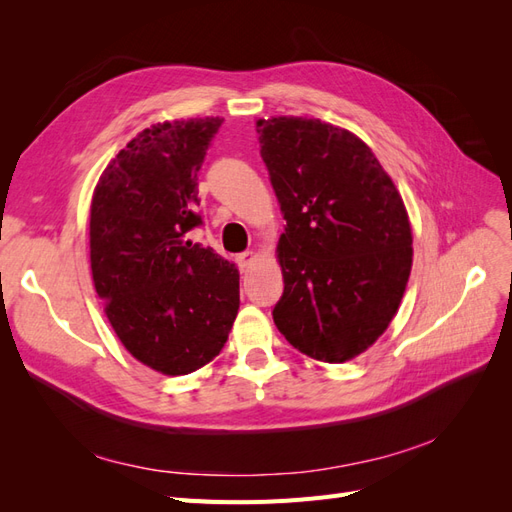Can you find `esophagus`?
Returning <instances> with one entry per match:
<instances>
[{
    "instance_id": "esophagus-1",
    "label": "esophagus",
    "mask_w": 512,
    "mask_h": 512,
    "mask_svg": "<svg viewBox=\"0 0 512 512\" xmlns=\"http://www.w3.org/2000/svg\"><path fill=\"white\" fill-rule=\"evenodd\" d=\"M254 258H256V254H254V252H243V254H239V256H237V265H239V269H241V271H245L247 267L252 265Z\"/></svg>"
}]
</instances>
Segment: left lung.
I'll return each instance as SVG.
<instances>
[{
	"label": "left lung",
	"mask_w": 512,
	"mask_h": 512,
	"mask_svg": "<svg viewBox=\"0 0 512 512\" xmlns=\"http://www.w3.org/2000/svg\"><path fill=\"white\" fill-rule=\"evenodd\" d=\"M286 220L273 322L290 346L344 363L386 331L412 269V230L391 177L352 132L320 119L256 121Z\"/></svg>",
	"instance_id": "left-lung-1"
}]
</instances>
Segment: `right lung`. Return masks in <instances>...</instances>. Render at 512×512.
I'll list each match as a JSON object with an SVG mask.
<instances>
[{
	"label": "right lung",
	"instance_id": "obj_1",
	"mask_svg": "<svg viewBox=\"0 0 512 512\" xmlns=\"http://www.w3.org/2000/svg\"><path fill=\"white\" fill-rule=\"evenodd\" d=\"M220 117L143 130L102 173L89 220L91 273L104 312L134 359L185 376L224 348L239 309V271L192 243L198 170Z\"/></svg>",
	"mask_w": 512,
	"mask_h": 512
}]
</instances>
